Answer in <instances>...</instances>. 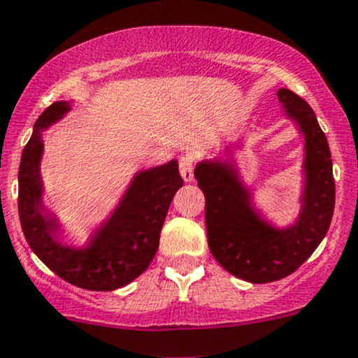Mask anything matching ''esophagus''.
Returning <instances> with one entry per match:
<instances>
[{"instance_id":"34e87169","label":"esophagus","mask_w":358,"mask_h":358,"mask_svg":"<svg viewBox=\"0 0 358 358\" xmlns=\"http://www.w3.org/2000/svg\"><path fill=\"white\" fill-rule=\"evenodd\" d=\"M180 175L185 182L194 180V159L192 155H182L180 157Z\"/></svg>"}]
</instances>
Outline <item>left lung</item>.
<instances>
[{"label":"left lung","instance_id":"8db88e82","mask_svg":"<svg viewBox=\"0 0 358 358\" xmlns=\"http://www.w3.org/2000/svg\"><path fill=\"white\" fill-rule=\"evenodd\" d=\"M280 103L304 134V190L296 224L273 227L255 211L252 194L227 162L203 161L196 166L204 192L208 246L225 271L250 283H269L292 275L327 234L334 213L336 185L327 138L311 106L289 89Z\"/></svg>","mask_w":358,"mask_h":358}]
</instances>
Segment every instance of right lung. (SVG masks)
I'll list each match as a JSON object with an SVG mask.
<instances>
[{
	"label": "right lung",
	"instance_id": "right-lung-1",
	"mask_svg": "<svg viewBox=\"0 0 358 358\" xmlns=\"http://www.w3.org/2000/svg\"><path fill=\"white\" fill-rule=\"evenodd\" d=\"M69 108L66 101L48 106L38 117L24 147L19 168L20 225L31 250L55 275L80 289L108 292L133 282L152 262L169 204L183 180L176 161L140 171L89 245L83 248L62 245L57 239V217L41 201V131L61 120Z\"/></svg>",
	"mask_w": 358,
	"mask_h": 358
}]
</instances>
